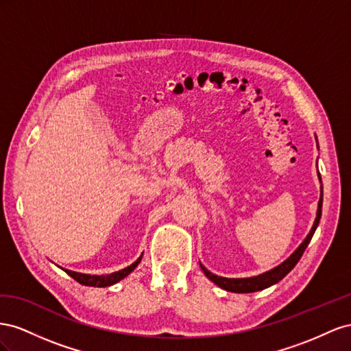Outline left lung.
I'll return each instance as SVG.
<instances>
[{
    "instance_id": "left-lung-1",
    "label": "left lung",
    "mask_w": 351,
    "mask_h": 351,
    "mask_svg": "<svg viewBox=\"0 0 351 351\" xmlns=\"http://www.w3.org/2000/svg\"><path fill=\"white\" fill-rule=\"evenodd\" d=\"M319 179H320V175H319ZM320 216H322V193H320V199H319V204H317V215H316V219H315V223H313L312 229H310L307 238L302 243V245H300L295 250V252L285 260L282 265H279L278 267L269 270V272H266L263 275L253 276V278L231 279V278H222V276L213 275L212 272H208V270L202 263H199V266H202L204 275L210 279V281H213L220 288L226 289V291H231V293H254V291H260V289H265V288H267L270 285L279 282L285 275H288L289 272H291V269L298 263V260L302 258L306 247L308 245L310 239H312V237H313V234L316 231V228L319 225Z\"/></svg>"
}]
</instances>
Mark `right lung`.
Returning <instances> with one entry per match:
<instances>
[{
  "label": "right lung",
  "instance_id": "1",
  "mask_svg": "<svg viewBox=\"0 0 351 351\" xmlns=\"http://www.w3.org/2000/svg\"><path fill=\"white\" fill-rule=\"evenodd\" d=\"M143 257V256H141ZM141 257H139L135 263H132L131 266H128L122 270H119V272L114 274H110V275H85V274H77V272H72V270H67L64 269V272L67 275L72 276L75 281H77L79 284L86 285V287H108V285H113L116 282H119L120 279H123L125 276H128L129 274L132 272V270L138 266V263L141 262Z\"/></svg>",
  "mask_w": 351,
  "mask_h": 351
}]
</instances>
